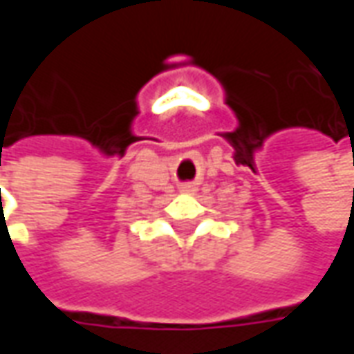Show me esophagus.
<instances>
[{
  "label": "esophagus",
  "instance_id": "1",
  "mask_svg": "<svg viewBox=\"0 0 354 354\" xmlns=\"http://www.w3.org/2000/svg\"><path fill=\"white\" fill-rule=\"evenodd\" d=\"M187 189H192V185H187Z\"/></svg>",
  "mask_w": 354,
  "mask_h": 354
}]
</instances>
